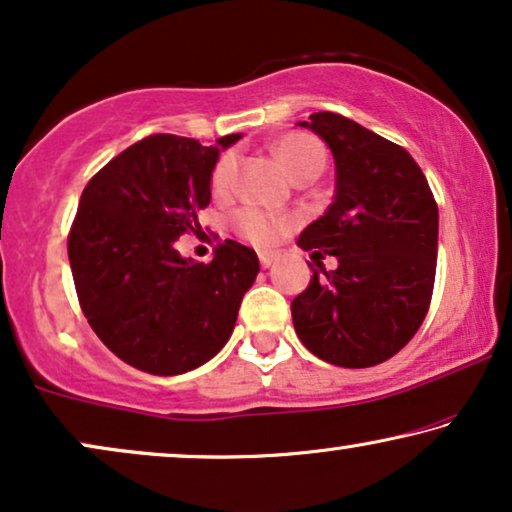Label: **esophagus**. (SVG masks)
Listing matches in <instances>:
<instances>
[{"instance_id": "obj_1", "label": "esophagus", "mask_w": 512, "mask_h": 512, "mask_svg": "<svg viewBox=\"0 0 512 512\" xmlns=\"http://www.w3.org/2000/svg\"><path fill=\"white\" fill-rule=\"evenodd\" d=\"M258 261H261L263 268H270V265L275 263V254H270V251H261V254H258Z\"/></svg>"}]
</instances>
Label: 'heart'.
<instances>
[{"label": "heart", "mask_w": 512, "mask_h": 512, "mask_svg": "<svg viewBox=\"0 0 512 512\" xmlns=\"http://www.w3.org/2000/svg\"><path fill=\"white\" fill-rule=\"evenodd\" d=\"M279 163L286 167V172L291 174L293 179L310 177V174L324 172L326 165V151L317 139L310 135H303V132H289V135L279 137L275 146H272ZM237 177V156L235 153H223V156L216 160L212 170V184L214 195H226L233 191ZM235 230L242 237H247L249 242L258 244V247H268V244L277 242L279 235L286 230V216L268 212V209L244 205L233 214Z\"/></svg>", "instance_id": "obj_1"}]
</instances>
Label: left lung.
I'll return each instance as SVG.
<instances>
[{
	"label": "left lung",
	"instance_id": "1",
	"mask_svg": "<svg viewBox=\"0 0 512 512\" xmlns=\"http://www.w3.org/2000/svg\"><path fill=\"white\" fill-rule=\"evenodd\" d=\"M298 125L317 132L335 160L331 207L298 244L312 258L335 256L338 268H312L310 284L291 303L293 326L333 366H377L408 345L429 312L438 205L403 146L333 111Z\"/></svg>",
	"mask_w": 512,
	"mask_h": 512
}]
</instances>
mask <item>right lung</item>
Masks as SVG:
<instances>
[{
	"label": "right lung",
	"instance_id": "1",
	"mask_svg": "<svg viewBox=\"0 0 512 512\" xmlns=\"http://www.w3.org/2000/svg\"><path fill=\"white\" fill-rule=\"evenodd\" d=\"M151 135L109 160L83 188L67 254L88 324L128 366L181 375L207 363L235 328L258 275L256 251L226 240L209 263L181 258L174 242L200 230L219 149Z\"/></svg>",
	"mask_w": 512,
	"mask_h": 512
}]
</instances>
